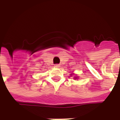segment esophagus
<instances>
[{
	"mask_svg": "<svg viewBox=\"0 0 120 120\" xmlns=\"http://www.w3.org/2000/svg\"><path fill=\"white\" fill-rule=\"evenodd\" d=\"M60 65L59 64H55V68H60Z\"/></svg>",
	"mask_w": 120,
	"mask_h": 120,
	"instance_id": "esophagus-1",
	"label": "esophagus"
}]
</instances>
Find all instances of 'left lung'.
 I'll return each mask as SVG.
<instances>
[{
	"mask_svg": "<svg viewBox=\"0 0 120 120\" xmlns=\"http://www.w3.org/2000/svg\"><path fill=\"white\" fill-rule=\"evenodd\" d=\"M73 75H74V73H72V74H71V76ZM78 78V77H77V76H75V77H74V79H75V80H77Z\"/></svg>",
	"mask_w": 120,
	"mask_h": 120,
	"instance_id": "1",
	"label": "left lung"
}]
</instances>
